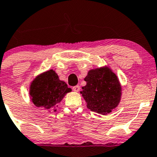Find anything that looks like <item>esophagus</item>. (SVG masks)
<instances>
[{
	"mask_svg": "<svg viewBox=\"0 0 157 157\" xmlns=\"http://www.w3.org/2000/svg\"><path fill=\"white\" fill-rule=\"evenodd\" d=\"M72 89H73V91H75V92H78L79 91H80V87L79 86H74L73 88H72Z\"/></svg>",
	"mask_w": 157,
	"mask_h": 157,
	"instance_id": "esophagus-1",
	"label": "esophagus"
}]
</instances>
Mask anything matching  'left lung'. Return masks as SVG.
<instances>
[{
    "mask_svg": "<svg viewBox=\"0 0 157 157\" xmlns=\"http://www.w3.org/2000/svg\"><path fill=\"white\" fill-rule=\"evenodd\" d=\"M86 85L80 92L88 109L101 115H107L119 104L121 85L109 66L91 69L84 78Z\"/></svg>",
    "mask_w": 157,
    "mask_h": 157,
    "instance_id": "8db88e82",
    "label": "left lung"
}]
</instances>
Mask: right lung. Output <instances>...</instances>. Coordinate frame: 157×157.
<instances>
[{"instance_id": "1", "label": "right lung", "mask_w": 157, "mask_h": 157, "mask_svg": "<svg viewBox=\"0 0 157 157\" xmlns=\"http://www.w3.org/2000/svg\"><path fill=\"white\" fill-rule=\"evenodd\" d=\"M71 92L65 82L60 80L53 69L37 75L30 86L31 101L37 107L44 108L48 111L54 110L67 93Z\"/></svg>"}]
</instances>
